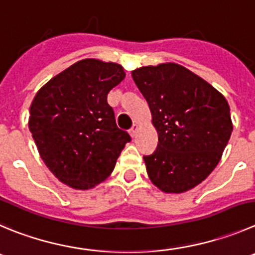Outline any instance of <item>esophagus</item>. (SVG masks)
<instances>
[{"mask_svg":"<svg viewBox=\"0 0 255 255\" xmlns=\"http://www.w3.org/2000/svg\"><path fill=\"white\" fill-rule=\"evenodd\" d=\"M137 130H138V126L133 125V127L129 129V134L132 135V137H134L135 133H137Z\"/></svg>","mask_w":255,"mask_h":255,"instance_id":"esophagus-1","label":"esophagus"}]
</instances>
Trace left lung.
I'll return each instance as SVG.
<instances>
[{
    "mask_svg": "<svg viewBox=\"0 0 255 255\" xmlns=\"http://www.w3.org/2000/svg\"><path fill=\"white\" fill-rule=\"evenodd\" d=\"M132 78L158 133L156 151L143 156L149 180L163 192L192 189L213 172L232 135L227 99L175 63L142 66Z\"/></svg>",
    "mask_w": 255,
    "mask_h": 255,
    "instance_id": "1",
    "label": "left lung"
}]
</instances>
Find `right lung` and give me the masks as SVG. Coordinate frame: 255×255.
Segmentation results:
<instances>
[{
  "label": "right lung",
  "instance_id": "right-lung-1",
  "mask_svg": "<svg viewBox=\"0 0 255 255\" xmlns=\"http://www.w3.org/2000/svg\"><path fill=\"white\" fill-rule=\"evenodd\" d=\"M125 77L120 64L84 59L50 79L31 103L28 128L40 156L73 189L104 181L130 141L107 102Z\"/></svg>",
  "mask_w": 255,
  "mask_h": 255
}]
</instances>
